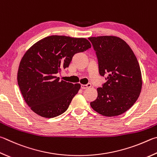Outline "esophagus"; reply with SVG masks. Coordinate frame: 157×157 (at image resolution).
Masks as SVG:
<instances>
[{"mask_svg":"<svg viewBox=\"0 0 157 157\" xmlns=\"http://www.w3.org/2000/svg\"><path fill=\"white\" fill-rule=\"evenodd\" d=\"M91 86V84L88 83L87 84H82L81 85V88L82 89H86L88 88H90Z\"/></svg>","mask_w":157,"mask_h":157,"instance_id":"34e87169","label":"esophagus"}]
</instances>
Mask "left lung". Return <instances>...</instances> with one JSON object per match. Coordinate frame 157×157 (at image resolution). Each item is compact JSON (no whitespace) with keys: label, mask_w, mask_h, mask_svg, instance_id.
<instances>
[{"label":"left lung","mask_w":157,"mask_h":157,"mask_svg":"<svg viewBox=\"0 0 157 157\" xmlns=\"http://www.w3.org/2000/svg\"><path fill=\"white\" fill-rule=\"evenodd\" d=\"M98 61L99 75L106 76L98 88V98L90 102L97 113L114 117L126 112L140 95L142 79L140 67L126 42L115 36L90 37Z\"/></svg>","instance_id":"8db88e82"}]
</instances>
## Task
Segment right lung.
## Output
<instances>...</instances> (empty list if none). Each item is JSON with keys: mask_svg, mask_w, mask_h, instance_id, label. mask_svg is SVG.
Listing matches in <instances>:
<instances>
[{"mask_svg": "<svg viewBox=\"0 0 157 157\" xmlns=\"http://www.w3.org/2000/svg\"><path fill=\"white\" fill-rule=\"evenodd\" d=\"M91 47L86 38L51 36L33 44L20 62L18 84L25 101L34 113L53 118L66 111L80 88L56 76L69 67L75 54Z\"/></svg>", "mask_w": 157, "mask_h": 157, "instance_id": "1", "label": "right lung"}]
</instances>
